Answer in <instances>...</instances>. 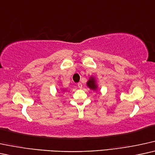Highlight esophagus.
Here are the masks:
<instances>
[{
  "mask_svg": "<svg viewBox=\"0 0 155 155\" xmlns=\"http://www.w3.org/2000/svg\"><path fill=\"white\" fill-rule=\"evenodd\" d=\"M78 87H79V89H81V88H82V84L81 83H78Z\"/></svg>",
  "mask_w": 155,
  "mask_h": 155,
  "instance_id": "1",
  "label": "esophagus"
}]
</instances>
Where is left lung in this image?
<instances>
[{
	"label": "left lung",
	"instance_id": "obj_1",
	"mask_svg": "<svg viewBox=\"0 0 155 155\" xmlns=\"http://www.w3.org/2000/svg\"><path fill=\"white\" fill-rule=\"evenodd\" d=\"M87 85L88 87L90 88V89L92 90L96 91V90L97 89V84L96 83V80L93 76H91V77L89 78V81H88L87 83Z\"/></svg>",
	"mask_w": 155,
	"mask_h": 155
}]
</instances>
